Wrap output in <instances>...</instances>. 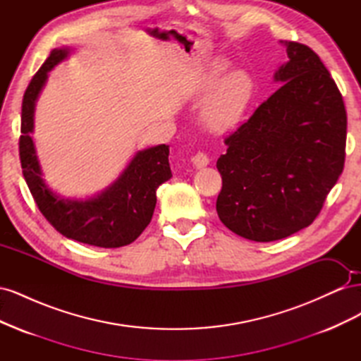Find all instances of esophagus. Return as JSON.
<instances>
[{
  "label": "esophagus",
  "instance_id": "esophagus-1",
  "mask_svg": "<svg viewBox=\"0 0 361 361\" xmlns=\"http://www.w3.org/2000/svg\"><path fill=\"white\" fill-rule=\"evenodd\" d=\"M207 164H209V158H207V155L203 154V152H199V154H195L192 157V166L195 169H203Z\"/></svg>",
  "mask_w": 361,
  "mask_h": 361
}]
</instances>
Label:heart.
I'll use <instances>...</instances> for the list:
<instances>
[{"label": "heart", "instance_id": "1", "mask_svg": "<svg viewBox=\"0 0 361 361\" xmlns=\"http://www.w3.org/2000/svg\"><path fill=\"white\" fill-rule=\"evenodd\" d=\"M227 71L226 63H215L200 85L202 93H209L202 110L203 125L221 134L235 128L244 117L255 93V81L245 71Z\"/></svg>", "mask_w": 361, "mask_h": 361}]
</instances>
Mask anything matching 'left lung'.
Returning <instances> with one entry per match:
<instances>
[{
  "label": "left lung",
  "mask_w": 361,
  "mask_h": 361,
  "mask_svg": "<svg viewBox=\"0 0 361 361\" xmlns=\"http://www.w3.org/2000/svg\"><path fill=\"white\" fill-rule=\"evenodd\" d=\"M289 61L280 89L226 137L216 161L221 223L239 236L271 243L297 233L319 215L343 171L346 110L318 54L283 42Z\"/></svg>",
  "instance_id": "1"
}]
</instances>
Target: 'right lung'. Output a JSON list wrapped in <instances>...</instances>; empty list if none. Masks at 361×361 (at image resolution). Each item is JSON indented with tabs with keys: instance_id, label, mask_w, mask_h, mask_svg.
Masks as SVG:
<instances>
[{
	"instance_id": "right-lung-1",
	"label": "right lung",
	"mask_w": 361,
	"mask_h": 361,
	"mask_svg": "<svg viewBox=\"0 0 361 361\" xmlns=\"http://www.w3.org/2000/svg\"><path fill=\"white\" fill-rule=\"evenodd\" d=\"M68 54V49H54L25 90L19 137L23 174L40 212L63 236L102 248L123 247L143 233L155 211L158 187L171 178L169 146L159 145L137 152L118 179L96 197L71 200L52 192L42 179L30 134L35 126V105L48 72Z\"/></svg>"
}]
</instances>
